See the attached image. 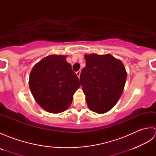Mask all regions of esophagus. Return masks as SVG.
<instances>
[{
    "label": "esophagus",
    "instance_id": "1",
    "mask_svg": "<svg viewBox=\"0 0 156 156\" xmlns=\"http://www.w3.org/2000/svg\"><path fill=\"white\" fill-rule=\"evenodd\" d=\"M80 73H81V71H80V70H78V72H76V75L78 76V78H80Z\"/></svg>",
    "mask_w": 156,
    "mask_h": 156
}]
</instances>
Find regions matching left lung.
Returning a JSON list of instances; mask_svg holds the SVG:
<instances>
[{"label": "left lung", "mask_w": 156, "mask_h": 156, "mask_svg": "<svg viewBox=\"0 0 156 156\" xmlns=\"http://www.w3.org/2000/svg\"><path fill=\"white\" fill-rule=\"evenodd\" d=\"M80 84L88 108L98 114L110 111L123 91L127 72L121 60L111 54H85Z\"/></svg>", "instance_id": "left-lung-1"}]
</instances>
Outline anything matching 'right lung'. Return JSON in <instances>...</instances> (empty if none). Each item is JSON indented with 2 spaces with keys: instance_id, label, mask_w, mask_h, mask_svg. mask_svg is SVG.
I'll return each mask as SVG.
<instances>
[{
  "instance_id": "obj_1",
  "label": "right lung",
  "mask_w": 156,
  "mask_h": 156,
  "mask_svg": "<svg viewBox=\"0 0 156 156\" xmlns=\"http://www.w3.org/2000/svg\"><path fill=\"white\" fill-rule=\"evenodd\" d=\"M29 84L36 102L52 113L66 110L80 87L66 55H48L36 64L30 73Z\"/></svg>"
}]
</instances>
